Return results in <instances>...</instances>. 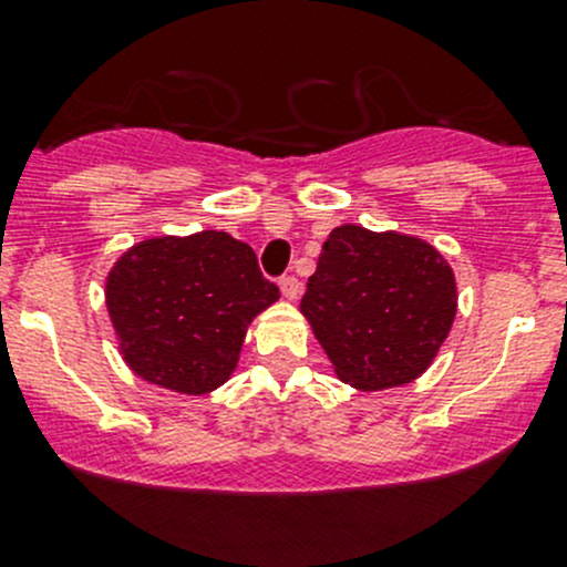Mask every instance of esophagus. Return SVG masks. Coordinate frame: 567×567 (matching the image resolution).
<instances>
[{"label": "esophagus", "instance_id": "esophagus-1", "mask_svg": "<svg viewBox=\"0 0 567 567\" xmlns=\"http://www.w3.org/2000/svg\"><path fill=\"white\" fill-rule=\"evenodd\" d=\"M279 290H282L285 299L296 301V299H299V293H301V282L296 277H282V279H279Z\"/></svg>", "mask_w": 567, "mask_h": 567}]
</instances>
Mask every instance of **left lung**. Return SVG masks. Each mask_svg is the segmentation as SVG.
<instances>
[{"mask_svg":"<svg viewBox=\"0 0 567 567\" xmlns=\"http://www.w3.org/2000/svg\"><path fill=\"white\" fill-rule=\"evenodd\" d=\"M455 312L458 288L442 251L416 236L359 225L329 233L301 299L337 379L362 392L420 379Z\"/></svg>","mask_w":567,"mask_h":567,"instance_id":"obj_1","label":"left lung"}]
</instances>
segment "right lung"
<instances>
[{
  "instance_id": "1",
  "label": "right lung",
  "mask_w": 567,
  "mask_h": 567,
  "mask_svg": "<svg viewBox=\"0 0 567 567\" xmlns=\"http://www.w3.org/2000/svg\"><path fill=\"white\" fill-rule=\"evenodd\" d=\"M279 299L249 244L219 230L158 236L120 255L106 310L125 364L147 384L205 394L225 384L249 323Z\"/></svg>"
}]
</instances>
